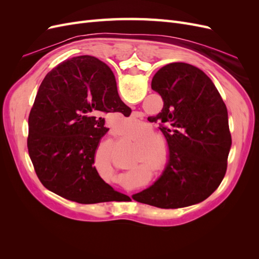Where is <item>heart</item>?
Masks as SVG:
<instances>
[{
  "mask_svg": "<svg viewBox=\"0 0 259 259\" xmlns=\"http://www.w3.org/2000/svg\"><path fill=\"white\" fill-rule=\"evenodd\" d=\"M123 139H126L128 143L139 147L137 152L138 162L143 163L139 168L149 171L151 168L156 174H160L167 166V151L165 146L160 140L153 138L151 134H138L134 132H124L121 134ZM149 166L148 167L147 165Z\"/></svg>",
  "mask_w": 259,
  "mask_h": 259,
  "instance_id": "1",
  "label": "heart"
}]
</instances>
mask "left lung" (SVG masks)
Returning <instances> with one entry per match:
<instances>
[{"label":"left lung","mask_w":259,"mask_h":259,"mask_svg":"<svg viewBox=\"0 0 259 259\" xmlns=\"http://www.w3.org/2000/svg\"><path fill=\"white\" fill-rule=\"evenodd\" d=\"M151 89L164 104L150 122H159L165 137L167 166L132 198L160 208L197 204L217 189L226 174L231 147L226 105L209 77L185 62L162 67Z\"/></svg>","instance_id":"left-lung-1"}]
</instances>
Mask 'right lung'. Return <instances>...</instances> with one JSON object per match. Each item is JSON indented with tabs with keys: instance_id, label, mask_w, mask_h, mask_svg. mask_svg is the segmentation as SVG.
<instances>
[{
	"instance_id": "obj_1",
	"label": "right lung",
	"mask_w": 259,
	"mask_h": 259,
	"mask_svg": "<svg viewBox=\"0 0 259 259\" xmlns=\"http://www.w3.org/2000/svg\"><path fill=\"white\" fill-rule=\"evenodd\" d=\"M111 74L105 62L88 55L62 61L44 77L29 114L27 145L37 178L80 204L114 201L120 194L94 166L109 131L103 113L130 111Z\"/></svg>"
}]
</instances>
